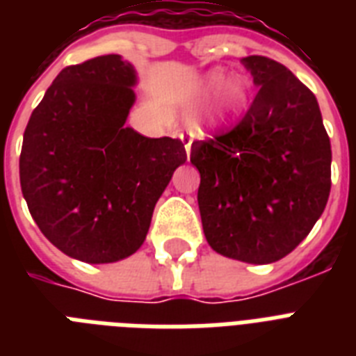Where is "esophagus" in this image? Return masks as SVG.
I'll use <instances>...</instances> for the list:
<instances>
[{
  "mask_svg": "<svg viewBox=\"0 0 356 356\" xmlns=\"http://www.w3.org/2000/svg\"><path fill=\"white\" fill-rule=\"evenodd\" d=\"M181 140L184 142V149H186V155L190 156V149H192V142H194V133L190 131L186 134H181Z\"/></svg>",
  "mask_w": 356,
  "mask_h": 356,
  "instance_id": "esophagus-1",
  "label": "esophagus"
}]
</instances>
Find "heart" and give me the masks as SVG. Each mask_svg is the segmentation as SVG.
<instances>
[{
    "label": "heart",
    "mask_w": 356,
    "mask_h": 356,
    "mask_svg": "<svg viewBox=\"0 0 356 356\" xmlns=\"http://www.w3.org/2000/svg\"><path fill=\"white\" fill-rule=\"evenodd\" d=\"M214 94L207 108V120L211 123H225L236 118L249 102V85L242 77L225 81L223 72H211L195 88V97L203 99Z\"/></svg>",
    "instance_id": "heart-1"
}]
</instances>
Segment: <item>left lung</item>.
Instances as JSON below:
<instances>
[{
	"label": "left lung",
	"instance_id": "obj_1",
	"mask_svg": "<svg viewBox=\"0 0 356 356\" xmlns=\"http://www.w3.org/2000/svg\"><path fill=\"white\" fill-rule=\"evenodd\" d=\"M242 64L259 86L227 133L192 144L207 242L216 253L270 264L292 253L325 209L331 140L316 96L277 63L249 55Z\"/></svg>",
	"mask_w": 356,
	"mask_h": 356
}]
</instances>
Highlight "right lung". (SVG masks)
<instances>
[{"label": "right lung", "mask_w": 356, "mask_h": 356, "mask_svg": "<svg viewBox=\"0 0 356 356\" xmlns=\"http://www.w3.org/2000/svg\"><path fill=\"white\" fill-rule=\"evenodd\" d=\"M134 85L133 64L120 55L68 66L25 127L19 184L31 216L55 248L88 264L138 251L186 161L181 140L125 127Z\"/></svg>", "instance_id": "obj_1"}]
</instances>
